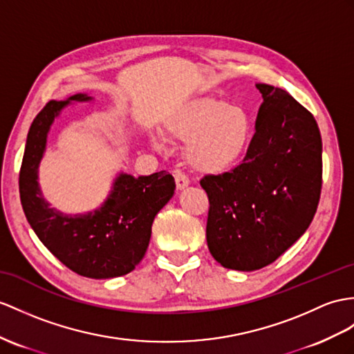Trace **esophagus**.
I'll use <instances>...</instances> for the list:
<instances>
[{
  "label": "esophagus",
  "mask_w": 354,
  "mask_h": 354,
  "mask_svg": "<svg viewBox=\"0 0 354 354\" xmlns=\"http://www.w3.org/2000/svg\"><path fill=\"white\" fill-rule=\"evenodd\" d=\"M174 178H176V186H177L178 191H183L185 187L189 186V177L180 169L174 171Z\"/></svg>",
  "instance_id": "1"
}]
</instances>
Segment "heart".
Returning a JSON list of instances; mask_svg holds the SVG:
<instances>
[{
  "instance_id": "obj_1",
  "label": "heart",
  "mask_w": 354,
  "mask_h": 354,
  "mask_svg": "<svg viewBox=\"0 0 354 354\" xmlns=\"http://www.w3.org/2000/svg\"><path fill=\"white\" fill-rule=\"evenodd\" d=\"M169 140L189 142V160L205 174H222L242 162L251 147L252 120L236 105L213 97H198L178 106L165 122ZM154 147L162 140L153 136Z\"/></svg>"
}]
</instances>
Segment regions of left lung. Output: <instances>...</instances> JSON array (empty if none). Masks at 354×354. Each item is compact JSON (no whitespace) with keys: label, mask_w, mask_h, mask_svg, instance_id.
<instances>
[{"label":"left lung","mask_w":354,"mask_h":354,"mask_svg":"<svg viewBox=\"0 0 354 354\" xmlns=\"http://www.w3.org/2000/svg\"><path fill=\"white\" fill-rule=\"evenodd\" d=\"M263 94L243 162L201 187L210 203L207 246L232 270L252 272L279 258L308 230L322 192V135L314 115L282 88Z\"/></svg>","instance_id":"8db88e82"}]
</instances>
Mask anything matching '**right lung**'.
<instances>
[{"mask_svg":"<svg viewBox=\"0 0 354 354\" xmlns=\"http://www.w3.org/2000/svg\"><path fill=\"white\" fill-rule=\"evenodd\" d=\"M72 100L91 97L80 93L50 100L32 120L19 172L22 209L40 242L68 269L93 279L123 277L144 258L154 216L174 195V177L167 171L138 178L122 172L99 209L73 216L50 209L39 187V163L50 124Z\"/></svg>","mask_w":354,"mask_h":354,"instance_id":"add662e5","label":"right lung"}]
</instances>
